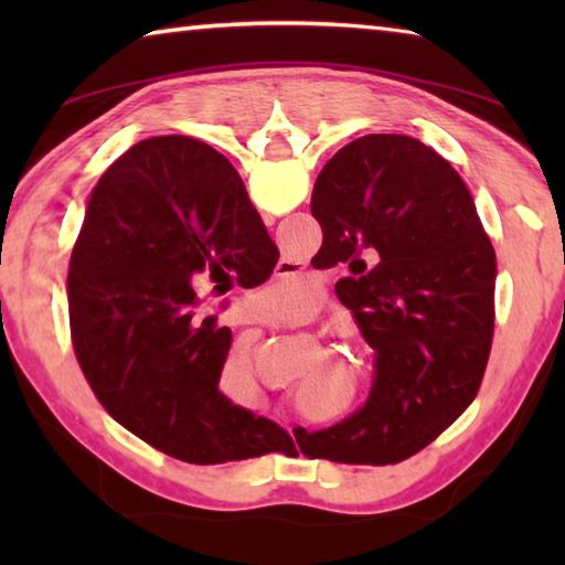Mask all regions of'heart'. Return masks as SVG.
Masks as SVG:
<instances>
[{
  "label": "heart",
  "instance_id": "b5f03b06",
  "mask_svg": "<svg viewBox=\"0 0 565 565\" xmlns=\"http://www.w3.org/2000/svg\"><path fill=\"white\" fill-rule=\"evenodd\" d=\"M262 306H264V313H269V317H296V313H303L309 309L306 276L291 274V276H279V279H274L262 291ZM246 359L248 356L244 353L242 361L246 363ZM313 384H317V381H313Z\"/></svg>",
  "mask_w": 565,
  "mask_h": 565
}]
</instances>
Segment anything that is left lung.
Listing matches in <instances>:
<instances>
[{
	"label": "left lung",
	"mask_w": 565,
	"mask_h": 565,
	"mask_svg": "<svg viewBox=\"0 0 565 565\" xmlns=\"http://www.w3.org/2000/svg\"><path fill=\"white\" fill-rule=\"evenodd\" d=\"M311 214L337 284L374 349L366 404L321 431L296 428L309 458L386 466L446 431L481 386L493 339L495 254L463 179L404 134L339 149L313 184Z\"/></svg>",
	"instance_id": "8db88e82"
}]
</instances>
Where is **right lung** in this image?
I'll return each instance as SVG.
<instances>
[{"label": "right lung", "instance_id": "obj_1", "mask_svg": "<svg viewBox=\"0 0 565 565\" xmlns=\"http://www.w3.org/2000/svg\"><path fill=\"white\" fill-rule=\"evenodd\" d=\"M279 248L242 177L204 141H139L104 171L66 291L76 361L109 414L157 451L226 463L291 436L218 388L232 331L199 311L218 276L264 284Z\"/></svg>", "mask_w": 565, "mask_h": 565}]
</instances>
